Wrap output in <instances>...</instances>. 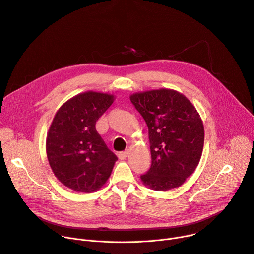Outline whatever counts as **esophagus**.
Instances as JSON below:
<instances>
[{"label": "esophagus", "mask_w": 254, "mask_h": 254, "mask_svg": "<svg viewBox=\"0 0 254 254\" xmlns=\"http://www.w3.org/2000/svg\"><path fill=\"white\" fill-rule=\"evenodd\" d=\"M127 155H128V151L121 152V153H119V158H120L121 160H124V159H126V158L127 157Z\"/></svg>", "instance_id": "34e87169"}]
</instances>
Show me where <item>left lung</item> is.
<instances>
[{
  "mask_svg": "<svg viewBox=\"0 0 254 254\" xmlns=\"http://www.w3.org/2000/svg\"><path fill=\"white\" fill-rule=\"evenodd\" d=\"M149 129L152 165L141 176L144 186L169 190L184 183L197 167L204 129L192 103L179 92L161 88L129 96Z\"/></svg>",
  "mask_w": 254,
  "mask_h": 254,
  "instance_id": "8db88e82",
  "label": "left lung"
}]
</instances>
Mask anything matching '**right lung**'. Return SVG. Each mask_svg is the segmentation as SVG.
Masks as SVG:
<instances>
[{
  "mask_svg": "<svg viewBox=\"0 0 254 254\" xmlns=\"http://www.w3.org/2000/svg\"><path fill=\"white\" fill-rule=\"evenodd\" d=\"M114 95L87 91L57 111L47 136V155L56 177L77 192H94L109 178L118 157L95 128Z\"/></svg>",
  "mask_w": 254,
  "mask_h": 254,
  "instance_id": "right-lung-1",
  "label": "right lung"
}]
</instances>
